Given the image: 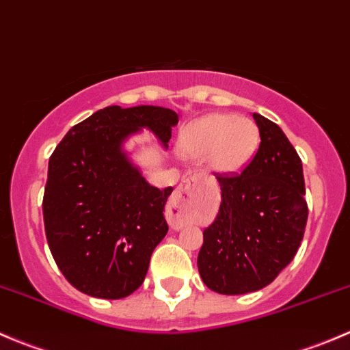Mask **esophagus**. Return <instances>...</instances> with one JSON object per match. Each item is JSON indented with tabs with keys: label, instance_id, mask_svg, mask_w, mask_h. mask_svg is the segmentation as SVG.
Masks as SVG:
<instances>
[{
	"label": "esophagus",
	"instance_id": "obj_1",
	"mask_svg": "<svg viewBox=\"0 0 350 350\" xmlns=\"http://www.w3.org/2000/svg\"><path fill=\"white\" fill-rule=\"evenodd\" d=\"M198 183V176L193 174V176H188V178H183V181L179 183L178 189H176L174 196L169 200V210H174V211H181V203H183V198H185L186 193L189 191V189H193L196 186ZM171 227L174 228V230H178L179 227H181V224L179 221H172Z\"/></svg>",
	"mask_w": 350,
	"mask_h": 350
}]
</instances>
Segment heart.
Wrapping results in <instances>:
<instances>
[{"mask_svg":"<svg viewBox=\"0 0 350 350\" xmlns=\"http://www.w3.org/2000/svg\"><path fill=\"white\" fill-rule=\"evenodd\" d=\"M259 129L245 116L215 113L183 132L179 152L203 161L213 174L232 176L249 165L259 147Z\"/></svg>","mask_w":350,"mask_h":350,"instance_id":"1","label":"heart"}]
</instances>
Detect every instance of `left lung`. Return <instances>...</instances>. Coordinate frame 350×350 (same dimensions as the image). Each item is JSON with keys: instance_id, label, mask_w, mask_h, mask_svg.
Instances as JSON below:
<instances>
[{"instance_id": "1", "label": "left lung", "mask_w": 350, "mask_h": 350, "mask_svg": "<svg viewBox=\"0 0 350 350\" xmlns=\"http://www.w3.org/2000/svg\"><path fill=\"white\" fill-rule=\"evenodd\" d=\"M252 116L259 149L242 172L217 174L220 210L198 254L201 280L220 295L273 283L298 252L308 218L301 159L276 123Z\"/></svg>"}]
</instances>
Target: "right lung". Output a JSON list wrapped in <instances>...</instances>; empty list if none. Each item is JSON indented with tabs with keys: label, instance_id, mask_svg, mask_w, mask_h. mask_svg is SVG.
<instances>
[{
	"label": "right lung",
	"instance_id": "add662e5",
	"mask_svg": "<svg viewBox=\"0 0 350 350\" xmlns=\"http://www.w3.org/2000/svg\"><path fill=\"white\" fill-rule=\"evenodd\" d=\"M178 113L107 107L74 125L49 159L44 225L55 264L76 289L120 299L146 280L150 256L169 227L159 189L129 161L123 142L140 129L167 147Z\"/></svg>",
	"mask_w": 350,
	"mask_h": 350
}]
</instances>
